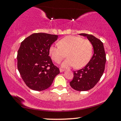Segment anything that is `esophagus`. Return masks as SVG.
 I'll use <instances>...</instances> for the list:
<instances>
[{"mask_svg":"<svg viewBox=\"0 0 121 121\" xmlns=\"http://www.w3.org/2000/svg\"><path fill=\"white\" fill-rule=\"evenodd\" d=\"M59 70H60V72H64V71H65L64 69H59Z\"/></svg>","mask_w":121,"mask_h":121,"instance_id":"obj_1","label":"esophagus"}]
</instances>
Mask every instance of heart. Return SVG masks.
<instances>
[{
  "mask_svg": "<svg viewBox=\"0 0 121 121\" xmlns=\"http://www.w3.org/2000/svg\"><path fill=\"white\" fill-rule=\"evenodd\" d=\"M58 44L50 46L49 53L56 63L60 62L67 53L68 59L62 64L63 68L75 66L76 68H81L86 65L91 58L92 45L88 39L79 36H68L59 40Z\"/></svg>",
  "mask_w": 121,
  "mask_h": 121,
  "instance_id": "heart-1",
  "label": "heart"
}]
</instances>
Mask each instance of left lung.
<instances>
[{
    "mask_svg": "<svg viewBox=\"0 0 121 121\" xmlns=\"http://www.w3.org/2000/svg\"><path fill=\"white\" fill-rule=\"evenodd\" d=\"M91 43L94 55L84 68L73 71V78L70 82L72 88L77 91H87L92 89L99 81L104 71L106 55L103 44L92 35L80 33Z\"/></svg>",
    "mask_w": 121,
    "mask_h": 121,
    "instance_id": "8db88e82",
    "label": "left lung"
}]
</instances>
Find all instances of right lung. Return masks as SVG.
<instances>
[{
  "instance_id": "right-lung-1",
  "label": "right lung",
  "mask_w": 121,
  "mask_h": 121,
  "mask_svg": "<svg viewBox=\"0 0 121 121\" xmlns=\"http://www.w3.org/2000/svg\"><path fill=\"white\" fill-rule=\"evenodd\" d=\"M58 35L33 33L21 43L18 51L17 66L20 76L29 88L43 91L51 86L60 73L49 56V48Z\"/></svg>"
}]
</instances>
